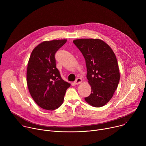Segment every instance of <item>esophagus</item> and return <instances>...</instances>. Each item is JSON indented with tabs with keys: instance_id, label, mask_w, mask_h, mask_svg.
<instances>
[{
	"instance_id": "1",
	"label": "esophagus",
	"mask_w": 146,
	"mask_h": 146,
	"mask_svg": "<svg viewBox=\"0 0 146 146\" xmlns=\"http://www.w3.org/2000/svg\"><path fill=\"white\" fill-rule=\"evenodd\" d=\"M81 81H82V79L81 78H77L75 81H74V84H76V85H77V84H80V83L81 82Z\"/></svg>"
}]
</instances>
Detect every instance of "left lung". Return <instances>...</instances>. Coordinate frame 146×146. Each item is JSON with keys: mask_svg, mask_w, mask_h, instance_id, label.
<instances>
[{"mask_svg": "<svg viewBox=\"0 0 146 146\" xmlns=\"http://www.w3.org/2000/svg\"><path fill=\"white\" fill-rule=\"evenodd\" d=\"M73 43L86 59L87 77L91 87V94L85 98L86 101L95 108L105 105L119 81L118 65L113 51L100 39H77Z\"/></svg>", "mask_w": 146, "mask_h": 146, "instance_id": "left-lung-1", "label": "left lung"}]
</instances>
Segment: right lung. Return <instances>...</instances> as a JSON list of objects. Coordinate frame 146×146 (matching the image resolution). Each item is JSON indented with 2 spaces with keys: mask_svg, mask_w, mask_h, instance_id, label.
Returning a JSON list of instances; mask_svg holds the SVG:
<instances>
[{
  "mask_svg": "<svg viewBox=\"0 0 146 146\" xmlns=\"http://www.w3.org/2000/svg\"><path fill=\"white\" fill-rule=\"evenodd\" d=\"M67 40L44 41L32 51L28 64L27 85L37 105L45 110H55L64 102L70 84L62 78L56 66L55 54Z\"/></svg>",
  "mask_w": 146,
  "mask_h": 146,
  "instance_id": "1",
  "label": "right lung"
}]
</instances>
